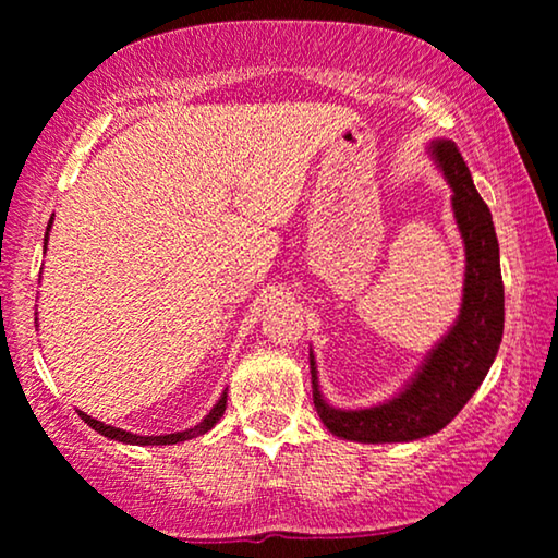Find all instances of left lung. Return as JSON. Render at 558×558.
Returning a JSON list of instances; mask_svg holds the SVG:
<instances>
[{"instance_id": "8db88e82", "label": "left lung", "mask_w": 558, "mask_h": 558, "mask_svg": "<svg viewBox=\"0 0 558 558\" xmlns=\"http://www.w3.org/2000/svg\"><path fill=\"white\" fill-rule=\"evenodd\" d=\"M434 155L454 191V214L466 247L462 314L439 347L428 354L415 380L390 403L365 411H337L322 400L311 356V383L318 418L347 441H413L436 434L466 405L485 380L502 341L505 293L500 247L493 214L474 189L470 168L454 143H434Z\"/></svg>"}]
</instances>
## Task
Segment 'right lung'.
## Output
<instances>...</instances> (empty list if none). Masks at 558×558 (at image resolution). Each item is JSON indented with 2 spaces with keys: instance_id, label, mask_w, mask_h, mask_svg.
Returning <instances> with one entry per match:
<instances>
[{
  "instance_id": "obj_1",
  "label": "right lung",
  "mask_w": 558,
  "mask_h": 558,
  "mask_svg": "<svg viewBox=\"0 0 558 558\" xmlns=\"http://www.w3.org/2000/svg\"><path fill=\"white\" fill-rule=\"evenodd\" d=\"M50 229V225H48ZM46 242H48V234H46ZM227 408V392L219 398V403L211 408V413L206 415V418L198 423V426H193L189 430H181V434H166V436H137V434H130V430H122V428H114V426H107V423L92 418V415L81 413L78 415L84 418V423H88L94 430H99L101 436H107V439H114V441H122V444H140V447H158V444H178V441H189V439H196V436H202L209 430L214 423L221 418V413H225Z\"/></svg>"
}]
</instances>
